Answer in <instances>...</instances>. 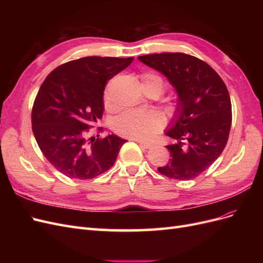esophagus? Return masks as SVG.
<instances>
[{
  "mask_svg": "<svg viewBox=\"0 0 263 263\" xmlns=\"http://www.w3.org/2000/svg\"><path fill=\"white\" fill-rule=\"evenodd\" d=\"M136 141H138L139 145H140L141 147L146 148V149H148V148L151 147V144H150V142H148V141H142V140H136Z\"/></svg>",
  "mask_w": 263,
  "mask_h": 263,
  "instance_id": "34e87169",
  "label": "esophagus"
}]
</instances>
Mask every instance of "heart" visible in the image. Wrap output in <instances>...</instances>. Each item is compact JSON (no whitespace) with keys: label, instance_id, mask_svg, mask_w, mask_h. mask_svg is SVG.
Wrapping results in <instances>:
<instances>
[{"label":"heart","instance_id":"heart-1","mask_svg":"<svg viewBox=\"0 0 263 263\" xmlns=\"http://www.w3.org/2000/svg\"><path fill=\"white\" fill-rule=\"evenodd\" d=\"M146 81H156L162 89L163 81L162 79L156 74H144L142 76V82ZM105 103L109 104L110 97L109 93H105ZM163 124L162 116L154 112V110H126L122 113L114 121L113 128L116 133L123 136L132 137L135 139H148L151 136H154L156 133L161 129Z\"/></svg>","mask_w":263,"mask_h":263}]
</instances>
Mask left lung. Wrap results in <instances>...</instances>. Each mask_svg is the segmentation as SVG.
I'll return each instance as SVG.
<instances>
[{
	"mask_svg": "<svg viewBox=\"0 0 263 263\" xmlns=\"http://www.w3.org/2000/svg\"><path fill=\"white\" fill-rule=\"evenodd\" d=\"M146 66L161 72L178 94L177 108L165 135L169 162L159 166L163 176L186 181L200 176L224 150L232 126L227 87L208 63L182 52L140 55Z\"/></svg>",
	"mask_w": 263,
	"mask_h": 263,
	"instance_id": "8db88e82",
	"label": "left lung"
}]
</instances>
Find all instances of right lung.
Listing matches in <instances>:
<instances>
[{"label":"right lung","mask_w":263,"mask_h":263,"mask_svg":"<svg viewBox=\"0 0 263 263\" xmlns=\"http://www.w3.org/2000/svg\"><path fill=\"white\" fill-rule=\"evenodd\" d=\"M134 58L84 57L55 68L45 79L31 110V125L42 153L71 179L87 180L107 171L127 140L108 135L85 137L104 110L106 82Z\"/></svg>","instance_id":"add662e5"}]
</instances>
